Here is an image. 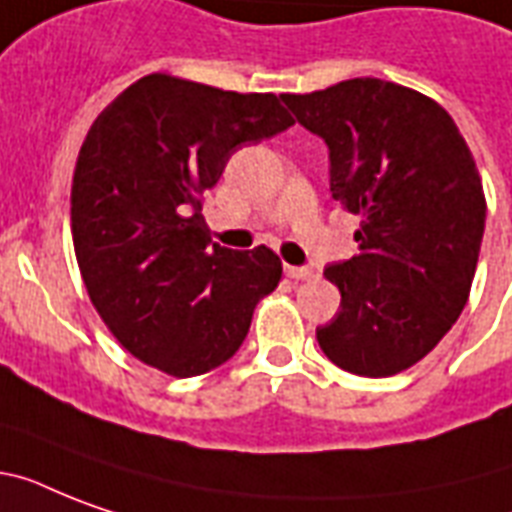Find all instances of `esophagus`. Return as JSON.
<instances>
[{"mask_svg":"<svg viewBox=\"0 0 512 512\" xmlns=\"http://www.w3.org/2000/svg\"><path fill=\"white\" fill-rule=\"evenodd\" d=\"M284 273H287L289 279H295V281L316 279V271H313V268H297V265H284Z\"/></svg>","mask_w":512,"mask_h":512,"instance_id":"1","label":"esophagus"}]
</instances>
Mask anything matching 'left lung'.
<instances>
[{
	"mask_svg": "<svg viewBox=\"0 0 512 512\" xmlns=\"http://www.w3.org/2000/svg\"><path fill=\"white\" fill-rule=\"evenodd\" d=\"M281 100L324 138L332 199L361 217L358 255L324 271L342 300L316 340L350 374L404 372L468 303L486 223L476 159L436 100L396 82L361 76Z\"/></svg>",
	"mask_w": 512,
	"mask_h": 512,
	"instance_id": "left-lung-1",
	"label": "left lung"
}]
</instances>
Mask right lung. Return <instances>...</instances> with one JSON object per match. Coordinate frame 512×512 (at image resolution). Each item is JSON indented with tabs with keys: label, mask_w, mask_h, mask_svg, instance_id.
<instances>
[{
	"label": "right lung",
	"mask_w": 512,
	"mask_h": 512,
	"mask_svg": "<svg viewBox=\"0 0 512 512\" xmlns=\"http://www.w3.org/2000/svg\"><path fill=\"white\" fill-rule=\"evenodd\" d=\"M273 92L148 74L111 100L76 156L71 233L84 287L124 350L196 377L239 350L281 281L268 247H209L201 196L241 143L292 127Z\"/></svg>",
	"instance_id": "add662e5"
}]
</instances>
